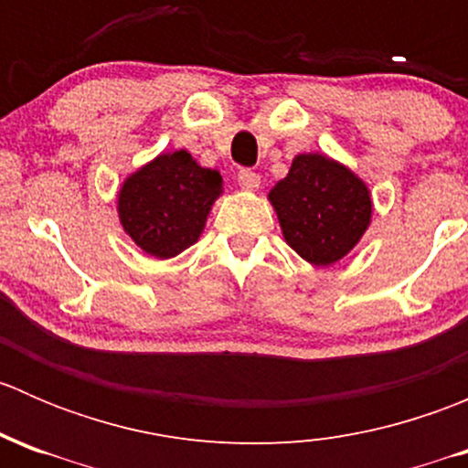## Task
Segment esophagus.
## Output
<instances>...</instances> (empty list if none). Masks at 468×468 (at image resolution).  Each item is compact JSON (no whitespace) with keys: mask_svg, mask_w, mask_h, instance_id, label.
Instances as JSON below:
<instances>
[{"mask_svg":"<svg viewBox=\"0 0 468 468\" xmlns=\"http://www.w3.org/2000/svg\"><path fill=\"white\" fill-rule=\"evenodd\" d=\"M238 183L242 190L256 192L258 187H261V176H258L256 172H251V169H242V172L238 174Z\"/></svg>","mask_w":468,"mask_h":468,"instance_id":"esophagus-1","label":"esophagus"}]
</instances>
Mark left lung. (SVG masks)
<instances>
[{
	"label": "left lung",
	"mask_w": 468,
	"mask_h": 468,
	"mask_svg": "<svg viewBox=\"0 0 468 468\" xmlns=\"http://www.w3.org/2000/svg\"><path fill=\"white\" fill-rule=\"evenodd\" d=\"M285 242L314 267H330L357 247L371 224L367 183L330 155L299 154L267 195Z\"/></svg>",
	"instance_id": "1"
}]
</instances>
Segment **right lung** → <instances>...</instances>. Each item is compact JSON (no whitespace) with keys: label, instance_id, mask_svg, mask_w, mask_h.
Here are the masks:
<instances>
[{"label":"right lung","instance_id":"right-lung-1","mask_svg":"<svg viewBox=\"0 0 468 468\" xmlns=\"http://www.w3.org/2000/svg\"><path fill=\"white\" fill-rule=\"evenodd\" d=\"M224 195L217 169L201 167L190 151H163L124 178L117 217L135 247L169 261L201 238L207 215Z\"/></svg>","mask_w":468,"mask_h":468}]
</instances>
